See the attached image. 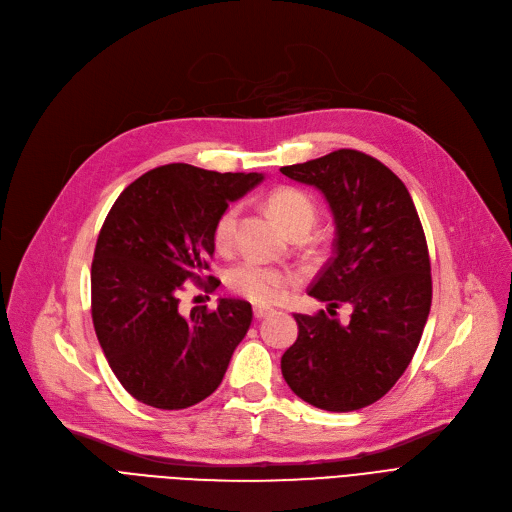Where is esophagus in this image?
<instances>
[{
    "instance_id": "34e87169",
    "label": "esophagus",
    "mask_w": 512,
    "mask_h": 512,
    "mask_svg": "<svg viewBox=\"0 0 512 512\" xmlns=\"http://www.w3.org/2000/svg\"><path fill=\"white\" fill-rule=\"evenodd\" d=\"M253 315L257 317V319H263V317H267V315H272V309L270 307H253Z\"/></svg>"
}]
</instances>
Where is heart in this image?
Here are the masks:
<instances>
[{
  "label": "heart",
  "instance_id": "heart-1",
  "mask_svg": "<svg viewBox=\"0 0 512 512\" xmlns=\"http://www.w3.org/2000/svg\"><path fill=\"white\" fill-rule=\"evenodd\" d=\"M267 207L274 213V218L290 232V234H307L317 218V205L311 195L301 188L282 186L267 197ZM238 220V205H228L213 224V245L218 251H228L234 242ZM226 282L232 292L240 294L259 305L280 303L288 288L297 282V274L290 267L267 265L255 259H245L230 267Z\"/></svg>",
  "mask_w": 512,
  "mask_h": 512
}]
</instances>
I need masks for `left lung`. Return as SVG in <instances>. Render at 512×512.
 Wrapping results in <instances>:
<instances>
[{
    "mask_svg": "<svg viewBox=\"0 0 512 512\" xmlns=\"http://www.w3.org/2000/svg\"><path fill=\"white\" fill-rule=\"evenodd\" d=\"M284 176L324 193L336 224L334 255L309 288L326 311L297 313L299 336L282 355L290 390L309 405L348 413L380 400L409 367L432 307V267L415 203L375 157L338 149Z\"/></svg>",
    "mask_w": 512,
    "mask_h": 512,
    "instance_id": "left-lung-1",
    "label": "left lung"
}]
</instances>
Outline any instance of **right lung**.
Wrapping results in <instances>:
<instances>
[{
  "instance_id": "add662e5",
  "label": "right lung",
  "mask_w": 512,
  "mask_h": 512,
  "mask_svg": "<svg viewBox=\"0 0 512 512\" xmlns=\"http://www.w3.org/2000/svg\"><path fill=\"white\" fill-rule=\"evenodd\" d=\"M261 180L170 164L128 184L107 213L91 265V315L107 363L139 402L178 411L222 384L253 309L220 299L218 309L184 317L178 292L186 280L205 290L220 284L205 276L213 224Z\"/></svg>"
}]
</instances>
